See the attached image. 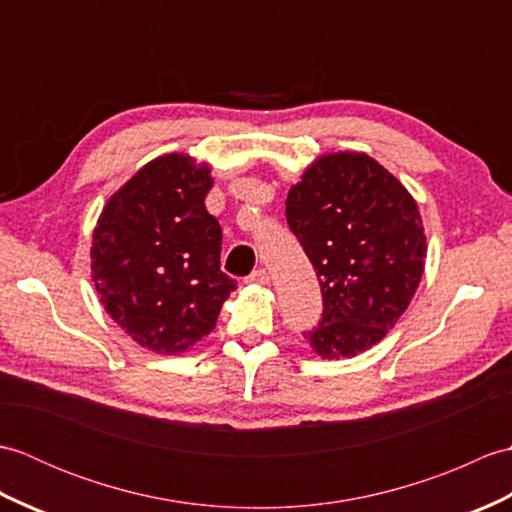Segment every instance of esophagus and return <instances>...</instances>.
Instances as JSON below:
<instances>
[{"instance_id":"1","label":"esophagus","mask_w":512,"mask_h":512,"mask_svg":"<svg viewBox=\"0 0 512 512\" xmlns=\"http://www.w3.org/2000/svg\"><path fill=\"white\" fill-rule=\"evenodd\" d=\"M246 281H250V284L266 286V284H270V275H268L266 268H259V270H255V273H250Z\"/></svg>"}]
</instances>
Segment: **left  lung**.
I'll list each match as a JSON object with an SVG mask.
<instances>
[{"mask_svg": "<svg viewBox=\"0 0 512 512\" xmlns=\"http://www.w3.org/2000/svg\"><path fill=\"white\" fill-rule=\"evenodd\" d=\"M286 220L317 270L323 312L303 332L323 358L376 345L416 292L427 242L407 189L365 154L319 158L292 187Z\"/></svg>", "mask_w": 512, "mask_h": 512, "instance_id": "1", "label": "left lung"}]
</instances>
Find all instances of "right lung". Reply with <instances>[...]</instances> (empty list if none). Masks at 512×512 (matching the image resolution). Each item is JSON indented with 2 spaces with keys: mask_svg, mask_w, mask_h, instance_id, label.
I'll return each instance as SVG.
<instances>
[{
  "mask_svg": "<svg viewBox=\"0 0 512 512\" xmlns=\"http://www.w3.org/2000/svg\"><path fill=\"white\" fill-rule=\"evenodd\" d=\"M209 167L151 160L105 204L92 279L110 317L140 345L178 354L215 328L235 279L220 270L222 226L206 211Z\"/></svg>",
  "mask_w": 512,
  "mask_h": 512,
  "instance_id": "1",
  "label": "right lung"
}]
</instances>
